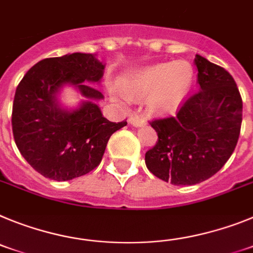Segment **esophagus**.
I'll return each mask as SVG.
<instances>
[{"mask_svg": "<svg viewBox=\"0 0 253 253\" xmlns=\"http://www.w3.org/2000/svg\"><path fill=\"white\" fill-rule=\"evenodd\" d=\"M128 122L132 125V126L140 127V126H142V125L145 124V120L142 117L136 116V114H131V116H129V118H128Z\"/></svg>", "mask_w": 253, "mask_h": 253, "instance_id": "esophagus-1", "label": "esophagus"}]
</instances>
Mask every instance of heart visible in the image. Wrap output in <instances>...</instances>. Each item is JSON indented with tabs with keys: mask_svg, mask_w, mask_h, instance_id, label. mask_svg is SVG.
<instances>
[{
	"mask_svg": "<svg viewBox=\"0 0 253 253\" xmlns=\"http://www.w3.org/2000/svg\"><path fill=\"white\" fill-rule=\"evenodd\" d=\"M193 69L186 61L158 63L129 74L124 81L127 93L149 95L148 104L155 112L178 108L192 86Z\"/></svg>",
	"mask_w": 253,
	"mask_h": 253,
	"instance_id": "heart-1",
	"label": "heart"
}]
</instances>
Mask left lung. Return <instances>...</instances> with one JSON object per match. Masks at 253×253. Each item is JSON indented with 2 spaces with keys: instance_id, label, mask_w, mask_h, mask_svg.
Here are the masks:
<instances>
[{
  "instance_id": "1",
  "label": "left lung",
  "mask_w": 253,
  "mask_h": 253,
  "mask_svg": "<svg viewBox=\"0 0 253 253\" xmlns=\"http://www.w3.org/2000/svg\"><path fill=\"white\" fill-rule=\"evenodd\" d=\"M199 91L175 117L151 122L158 142L145 154L148 169L174 186H191L219 172L236 149L242 98L232 75L196 54Z\"/></svg>"
}]
</instances>
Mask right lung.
Returning a JSON list of instances; mask_svg holds the SVG:
<instances>
[{
  "instance_id": "obj_1",
  "label": "right lung",
  "mask_w": 253,
  "mask_h": 253,
  "mask_svg": "<svg viewBox=\"0 0 253 253\" xmlns=\"http://www.w3.org/2000/svg\"><path fill=\"white\" fill-rule=\"evenodd\" d=\"M105 65L91 53H69L35 63L17 85L12 105V132L25 160L45 178L69 181L99 166L112 133L127 122H111L98 100ZM72 86L84 98L76 109L58 96Z\"/></svg>"
}]
</instances>
